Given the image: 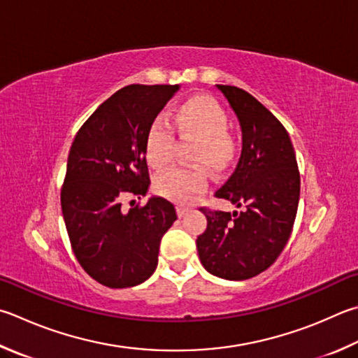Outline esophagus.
<instances>
[{
    "instance_id": "34e87169",
    "label": "esophagus",
    "mask_w": 358,
    "mask_h": 358,
    "mask_svg": "<svg viewBox=\"0 0 358 358\" xmlns=\"http://www.w3.org/2000/svg\"><path fill=\"white\" fill-rule=\"evenodd\" d=\"M187 211H189V208H186V206H183V205H177V214H178V217L186 216Z\"/></svg>"
}]
</instances>
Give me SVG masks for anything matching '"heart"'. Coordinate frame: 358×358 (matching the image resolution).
I'll return each mask as SVG.
<instances>
[{
  "mask_svg": "<svg viewBox=\"0 0 358 358\" xmlns=\"http://www.w3.org/2000/svg\"><path fill=\"white\" fill-rule=\"evenodd\" d=\"M173 127L181 138H194V161L203 162L213 171H222L235 157L236 142L229 131V115L219 103L206 95L186 100L175 109ZM173 133L164 120L157 119L145 136V159L155 169L171 164ZM208 173L203 166L173 167L155 178V189L169 200L187 203L194 194L203 191Z\"/></svg>",
  "mask_w": 358,
  "mask_h": 358,
  "instance_id": "heart-1",
  "label": "heart"
}]
</instances>
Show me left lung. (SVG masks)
Listing matches in <instances>:
<instances>
[{"mask_svg":"<svg viewBox=\"0 0 358 358\" xmlns=\"http://www.w3.org/2000/svg\"><path fill=\"white\" fill-rule=\"evenodd\" d=\"M216 87L235 111L243 131L238 166L216 197L243 211L200 208L206 230L197 238L203 268L225 280L262 274L280 255L294 225L301 177L287 129L255 96L235 86Z\"/></svg>","mask_w":358,"mask_h":358,"instance_id":"8db88e82","label":"left lung"}]
</instances>
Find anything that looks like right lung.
<instances>
[{
	"mask_svg": "<svg viewBox=\"0 0 358 358\" xmlns=\"http://www.w3.org/2000/svg\"><path fill=\"white\" fill-rule=\"evenodd\" d=\"M175 84H131L101 103L76 133L61 191L64 222L83 269L108 288L136 287L158 266L161 238L177 220L175 206L150 197L123 211L125 194L150 186L145 136Z\"/></svg>",
	"mask_w": 358,
	"mask_h": 358,
	"instance_id": "obj_1",
	"label": "right lung"
}]
</instances>
